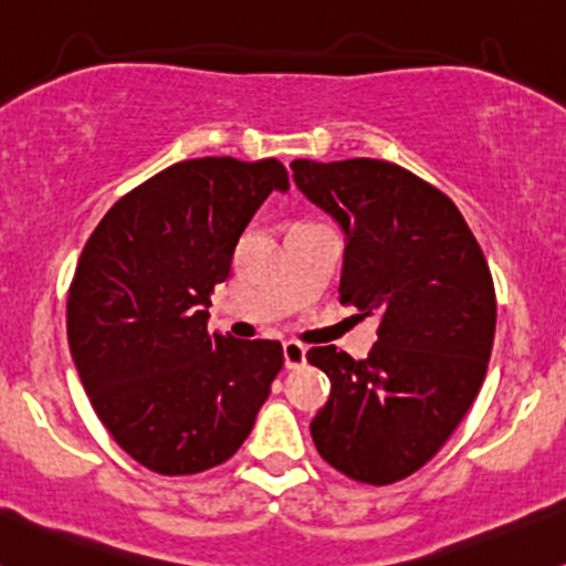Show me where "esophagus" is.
Returning <instances> with one entry per match:
<instances>
[{"mask_svg": "<svg viewBox=\"0 0 566 566\" xmlns=\"http://www.w3.org/2000/svg\"><path fill=\"white\" fill-rule=\"evenodd\" d=\"M283 360L285 368H300L307 360V350H304L300 342H283Z\"/></svg>", "mask_w": 566, "mask_h": 566, "instance_id": "34e87169", "label": "esophagus"}]
</instances>
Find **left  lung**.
<instances>
[{
  "instance_id": "1",
  "label": "left lung",
  "mask_w": 566,
  "mask_h": 566,
  "mask_svg": "<svg viewBox=\"0 0 566 566\" xmlns=\"http://www.w3.org/2000/svg\"><path fill=\"white\" fill-rule=\"evenodd\" d=\"M291 168L347 234L339 300L382 315L364 360L334 345L307 353L332 379L310 433L347 479L396 484L447 443L479 396L497 321L492 272L454 202L401 165L355 157Z\"/></svg>"
}]
</instances>
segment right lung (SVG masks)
Segmentation results:
<instances>
[{
	"instance_id": "right-lung-1",
	"label": "right lung",
	"mask_w": 566,
	"mask_h": 566,
	"mask_svg": "<svg viewBox=\"0 0 566 566\" xmlns=\"http://www.w3.org/2000/svg\"><path fill=\"white\" fill-rule=\"evenodd\" d=\"M281 160L200 157L160 170L98 221L74 270L66 334L114 441L160 475L221 465L243 447L283 368L272 339L208 332L216 283Z\"/></svg>"
}]
</instances>
